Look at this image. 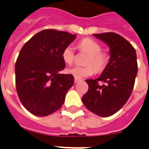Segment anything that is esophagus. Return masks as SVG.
Masks as SVG:
<instances>
[{"label": "esophagus", "instance_id": "obj_1", "mask_svg": "<svg viewBox=\"0 0 149 149\" xmlns=\"http://www.w3.org/2000/svg\"><path fill=\"white\" fill-rule=\"evenodd\" d=\"M80 80H81V79H78V78H75V79H74V82H75V83H78V82H79V81H80Z\"/></svg>", "mask_w": 149, "mask_h": 149}]
</instances>
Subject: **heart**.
<instances>
[{
  "label": "heart",
  "mask_w": 149,
  "mask_h": 149,
  "mask_svg": "<svg viewBox=\"0 0 149 149\" xmlns=\"http://www.w3.org/2000/svg\"><path fill=\"white\" fill-rule=\"evenodd\" d=\"M77 47L81 52L89 53L86 61V66L76 65L68 70V72L75 78H84L92 76L96 71L101 72L105 69L109 62L108 54L102 52V46L96 41L86 38L79 41ZM63 62L71 65L75 58V50L72 45H67L62 52Z\"/></svg>",
  "instance_id": "heart-1"
}]
</instances>
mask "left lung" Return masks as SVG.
Wrapping results in <instances>:
<instances>
[{
    "label": "left lung",
    "instance_id": "8db88e82",
    "mask_svg": "<svg viewBox=\"0 0 149 149\" xmlns=\"http://www.w3.org/2000/svg\"><path fill=\"white\" fill-rule=\"evenodd\" d=\"M93 36L109 45L111 58L100 77L86 80L89 89L82 101L93 113L109 117L118 112L132 94L138 73L136 52L128 41L117 33ZM100 81L104 83L102 86Z\"/></svg>",
    "mask_w": 149,
    "mask_h": 149
}]
</instances>
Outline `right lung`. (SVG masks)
Returning a JSON list of instances; mask_svg holds the SVG:
<instances>
[{"label":"right lung","mask_w":149,"mask_h":149,"mask_svg":"<svg viewBox=\"0 0 149 149\" xmlns=\"http://www.w3.org/2000/svg\"><path fill=\"white\" fill-rule=\"evenodd\" d=\"M76 35L45 29L27 42L15 63L16 91L23 106L34 115L48 116L60 108L74 83L71 74H60L65 66L62 52Z\"/></svg>","instance_id":"obj_1"}]
</instances>
